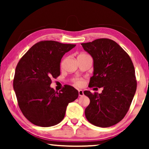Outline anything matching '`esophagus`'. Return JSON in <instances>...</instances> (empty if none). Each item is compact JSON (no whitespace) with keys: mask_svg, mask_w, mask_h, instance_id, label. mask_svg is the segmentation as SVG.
Masks as SVG:
<instances>
[{"mask_svg":"<svg viewBox=\"0 0 149 149\" xmlns=\"http://www.w3.org/2000/svg\"><path fill=\"white\" fill-rule=\"evenodd\" d=\"M78 93H79V96H80V97H81V96H83V95H84V91H83L82 90H79V91H78Z\"/></svg>","mask_w":149,"mask_h":149,"instance_id":"obj_1","label":"esophagus"}]
</instances>
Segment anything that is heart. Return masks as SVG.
<instances>
[{"mask_svg":"<svg viewBox=\"0 0 149 149\" xmlns=\"http://www.w3.org/2000/svg\"><path fill=\"white\" fill-rule=\"evenodd\" d=\"M84 55H87L85 54H80L79 56H84ZM63 65V62H62L61 63V65ZM73 82H74V84L77 85L78 87H81L83 85H84V80L81 78H74V79H73Z\"/></svg>","mask_w":149,"mask_h":149,"instance_id":"1","label":"heart"}]
</instances>
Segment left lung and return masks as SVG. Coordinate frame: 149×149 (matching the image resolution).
<instances>
[{
    "label": "left lung",
    "instance_id": "obj_1",
    "mask_svg": "<svg viewBox=\"0 0 149 149\" xmlns=\"http://www.w3.org/2000/svg\"><path fill=\"white\" fill-rule=\"evenodd\" d=\"M81 45L94 61L89 87H103L100 94L84 92L90 99L85 117L94 125L110 127L124 118L132 104L137 89L134 65L127 52L113 40L98 39Z\"/></svg>",
    "mask_w": 149,
    "mask_h": 149
}]
</instances>
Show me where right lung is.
Returning <instances> with one entry per match:
<instances>
[{
	"mask_svg": "<svg viewBox=\"0 0 149 149\" xmlns=\"http://www.w3.org/2000/svg\"><path fill=\"white\" fill-rule=\"evenodd\" d=\"M76 45L54 41L37 42L17 64L13 87L22 114L30 122L50 127L64 119L67 106L78 97L72 86L64 85L59 92L50 87L52 78L60 74L62 56Z\"/></svg>",
	"mask_w": 149,
	"mask_h": 149,
	"instance_id": "right-lung-1",
	"label": "right lung"
}]
</instances>
